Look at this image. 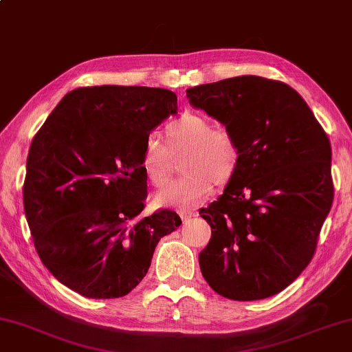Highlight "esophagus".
<instances>
[{"label":"esophagus","mask_w":352,"mask_h":352,"mask_svg":"<svg viewBox=\"0 0 352 352\" xmlns=\"http://www.w3.org/2000/svg\"><path fill=\"white\" fill-rule=\"evenodd\" d=\"M195 216H197V211L196 210H182L181 211V217H182V221H190L191 217H195Z\"/></svg>","instance_id":"esophagus-1"}]
</instances>
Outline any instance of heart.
Listing matches in <instances>:
<instances>
[{"mask_svg": "<svg viewBox=\"0 0 352 352\" xmlns=\"http://www.w3.org/2000/svg\"><path fill=\"white\" fill-rule=\"evenodd\" d=\"M179 181L159 191L155 201L164 207L193 208L204 202L216 185L228 184L241 165V148L227 130L214 129L207 116L185 113L165 127V145L155 135L145 138L141 168L155 187H164L173 171L171 156H181Z\"/></svg>", "mask_w": 352, "mask_h": 352, "instance_id": "obj_1", "label": "heart"}]
</instances>
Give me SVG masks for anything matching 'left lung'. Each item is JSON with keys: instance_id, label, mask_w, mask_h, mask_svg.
I'll list each match as a JSON object with an SVG mask.
<instances>
[{"instance_id": "left-lung-1", "label": "left lung", "mask_w": 352, "mask_h": 352, "mask_svg": "<svg viewBox=\"0 0 352 352\" xmlns=\"http://www.w3.org/2000/svg\"><path fill=\"white\" fill-rule=\"evenodd\" d=\"M193 107L225 125L241 165L223 195L199 214L211 239L204 279L231 300L280 293L308 267L334 199L331 144L288 84L236 76L187 90Z\"/></svg>"}]
</instances>
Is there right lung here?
Listing matches in <instances>:
<instances>
[{
    "label": "right lung",
    "mask_w": 352,
    "mask_h": 352,
    "mask_svg": "<svg viewBox=\"0 0 352 352\" xmlns=\"http://www.w3.org/2000/svg\"><path fill=\"white\" fill-rule=\"evenodd\" d=\"M177 113L165 89L95 85L69 91L30 144L24 213L36 253L65 287L116 299L144 279L175 211L141 216L145 138Z\"/></svg>",
    "instance_id": "obj_1"
}]
</instances>
